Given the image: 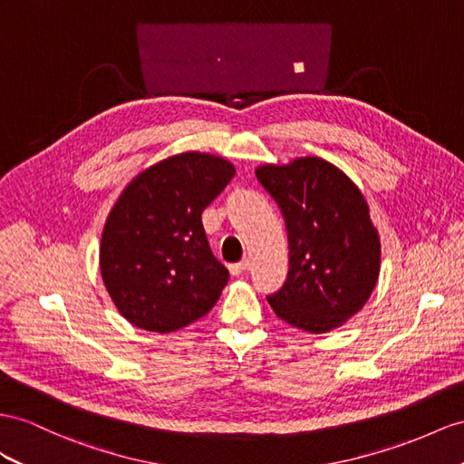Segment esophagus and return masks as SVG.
Wrapping results in <instances>:
<instances>
[{"mask_svg": "<svg viewBox=\"0 0 464 464\" xmlns=\"http://www.w3.org/2000/svg\"><path fill=\"white\" fill-rule=\"evenodd\" d=\"M251 268V263H248V260H243V263H237V265H231L229 266V272L233 276H241V275H245V272Z\"/></svg>", "mask_w": 464, "mask_h": 464, "instance_id": "1", "label": "esophagus"}]
</instances>
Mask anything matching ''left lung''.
<instances>
[{
	"mask_svg": "<svg viewBox=\"0 0 464 464\" xmlns=\"http://www.w3.org/2000/svg\"><path fill=\"white\" fill-rule=\"evenodd\" d=\"M255 172L280 206L290 243V276L268 304L292 327L329 334L362 310L380 276V235L366 199L319 157L260 164Z\"/></svg>",
	"mask_w": 464,
	"mask_h": 464,
	"instance_id": "left-lung-1",
	"label": "left lung"
}]
</instances>
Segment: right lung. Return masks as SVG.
I'll use <instances>...</instances> for the list:
<instances>
[{"instance_id":"1","label":"right lung","mask_w":464,"mask_h":464,"mask_svg":"<svg viewBox=\"0 0 464 464\" xmlns=\"http://www.w3.org/2000/svg\"><path fill=\"white\" fill-rule=\"evenodd\" d=\"M235 174L209 152L172 154L140 170L103 225L100 270L129 324L172 334L204 317L229 282L201 225L204 211Z\"/></svg>"}]
</instances>
